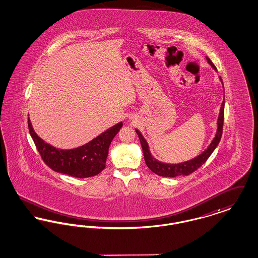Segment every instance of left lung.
<instances>
[{"label": "left lung", "instance_id": "obj_1", "mask_svg": "<svg viewBox=\"0 0 258 258\" xmlns=\"http://www.w3.org/2000/svg\"><path fill=\"white\" fill-rule=\"evenodd\" d=\"M209 63L212 66V68L214 70L217 71V68L215 67V64L212 62V61L209 59L208 57H206ZM222 82V81H221ZM223 85V83H222ZM223 120H224V99L221 103V112L219 115V119H218V131L215 138L213 139L212 143L209 145V147L197 158L192 159V160H187L184 162H181L178 164H170V163H163L160 162L159 160H156L150 153L149 146H148L147 141L145 140V138L140 134L139 131L135 130L136 134L139 137L142 150H143V155H144V160L147 164L148 168L152 172H154L155 174L162 176V177H177V176H181V175H189L192 172L197 170L201 165H203L206 160H208L209 157L212 155V153L214 152V150L219 145L220 141H221V135H222V126H223Z\"/></svg>", "mask_w": 258, "mask_h": 258}]
</instances>
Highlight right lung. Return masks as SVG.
<instances>
[{
    "mask_svg": "<svg viewBox=\"0 0 258 258\" xmlns=\"http://www.w3.org/2000/svg\"><path fill=\"white\" fill-rule=\"evenodd\" d=\"M28 126L42 160L54 171L76 178H88L99 174L105 168L108 149L123 123L113 125L81 147L61 150L44 142L35 133L30 119Z\"/></svg>",
    "mask_w": 258,
    "mask_h": 258,
    "instance_id": "add662e5",
    "label": "right lung"
}]
</instances>
